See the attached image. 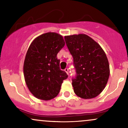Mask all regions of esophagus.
<instances>
[{"label": "esophagus", "mask_w": 128, "mask_h": 128, "mask_svg": "<svg viewBox=\"0 0 128 128\" xmlns=\"http://www.w3.org/2000/svg\"><path fill=\"white\" fill-rule=\"evenodd\" d=\"M64 71H65V72H66V73H67V74H68H68H69V73H68V68H66L65 69V70H64Z\"/></svg>", "instance_id": "esophagus-1"}]
</instances>
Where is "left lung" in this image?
<instances>
[{
	"instance_id": "obj_1",
	"label": "left lung",
	"mask_w": 128,
	"mask_h": 128,
	"mask_svg": "<svg viewBox=\"0 0 128 128\" xmlns=\"http://www.w3.org/2000/svg\"><path fill=\"white\" fill-rule=\"evenodd\" d=\"M73 58L76 76L72 79L74 93L84 99L96 98L104 90L109 79L110 65L101 46L87 35L64 36Z\"/></svg>"
}]
</instances>
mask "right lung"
Masks as SVG:
<instances>
[{
    "label": "right lung",
    "instance_id": "right-lung-1",
    "mask_svg": "<svg viewBox=\"0 0 128 128\" xmlns=\"http://www.w3.org/2000/svg\"><path fill=\"white\" fill-rule=\"evenodd\" d=\"M65 45L62 36L47 32L36 38L29 46L23 65L25 82L36 98L49 100L60 92L68 75L60 68L56 56Z\"/></svg>",
    "mask_w": 128,
    "mask_h": 128
}]
</instances>
